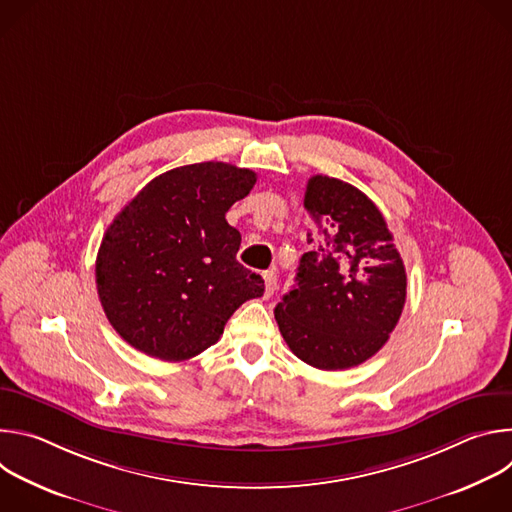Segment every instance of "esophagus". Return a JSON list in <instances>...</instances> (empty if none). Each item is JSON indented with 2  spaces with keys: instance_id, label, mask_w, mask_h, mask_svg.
I'll use <instances>...</instances> for the list:
<instances>
[{
  "instance_id": "1",
  "label": "esophagus",
  "mask_w": 512,
  "mask_h": 512,
  "mask_svg": "<svg viewBox=\"0 0 512 512\" xmlns=\"http://www.w3.org/2000/svg\"><path fill=\"white\" fill-rule=\"evenodd\" d=\"M263 281H265V298H271L275 287H277L275 271H265V273H263Z\"/></svg>"
}]
</instances>
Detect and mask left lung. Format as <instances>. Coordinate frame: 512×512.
I'll return each instance as SVG.
<instances>
[{
	"instance_id": "obj_1",
	"label": "left lung",
	"mask_w": 512,
	"mask_h": 512,
	"mask_svg": "<svg viewBox=\"0 0 512 512\" xmlns=\"http://www.w3.org/2000/svg\"><path fill=\"white\" fill-rule=\"evenodd\" d=\"M304 206L310 251L275 320L289 350L310 367L350 369L395 330L407 296L405 265L381 210L352 184L312 176Z\"/></svg>"
}]
</instances>
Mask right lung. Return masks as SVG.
Returning a JSON list of instances; mask_svg holds the SVG:
<instances>
[{
    "label": "right lung",
    "mask_w": 512,
    "mask_h": 512,
    "mask_svg": "<svg viewBox=\"0 0 512 512\" xmlns=\"http://www.w3.org/2000/svg\"><path fill=\"white\" fill-rule=\"evenodd\" d=\"M257 174L223 162L174 168L127 202L97 253V291L107 320L139 352L188 360L221 338L261 275L237 261L241 233L227 210Z\"/></svg>",
    "instance_id": "obj_1"
}]
</instances>
